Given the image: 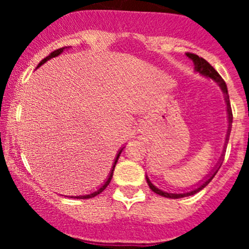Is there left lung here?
I'll list each match as a JSON object with an SVG mask.
<instances>
[{"mask_svg": "<svg viewBox=\"0 0 249 249\" xmlns=\"http://www.w3.org/2000/svg\"><path fill=\"white\" fill-rule=\"evenodd\" d=\"M187 57L188 58H191L193 61V63H195V70L196 72H199L201 74H203V76L206 77H210V78H212V80H214L215 82L218 83L219 87L222 89V91H223V93L226 94V102H227V111H228V120H230V123H232V109H231V105H230V97H228V91H227V86H226V82H224L223 80H222V77L219 76L218 72L215 71L214 68L212 67V66L210 65V63L207 62L206 59L202 58V57H198L197 54L195 53H186ZM231 128V126H230ZM228 135H230V131H228ZM228 135H227V140H228ZM221 160H222V157H221ZM221 160L218 162V164H217V167L214 168V171H213V173H211L208 177L204 179L203 182H202L201 184H198L197 186V188H195V190L190 191V192H186V193H168V192H163V191H160V188H157L156 186H153V184L151 183V181H149V178L146 177L147 179V183H148L149 188H151L152 191L155 193H157V195L160 196H163V197H167V198H182V197H188V196H193L196 195L197 192H199L201 190H203L204 187L207 186V184L210 183L211 181L213 179V177L215 176V173L218 172L219 167H221Z\"/></svg>", "mask_w": 249, "mask_h": 249, "instance_id": "8db88e82", "label": "left lung"}]
</instances>
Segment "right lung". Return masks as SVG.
Returning <instances> with one entry per match:
<instances>
[{"mask_svg": "<svg viewBox=\"0 0 249 249\" xmlns=\"http://www.w3.org/2000/svg\"><path fill=\"white\" fill-rule=\"evenodd\" d=\"M66 50V47H62V48H58V50H56V51H53V52H51L50 54H48L47 57H46V58H43L42 61H41V62L38 63V66H37V67H39V66L41 65H43V63L46 62V61H48V59H51V58H53V57H56V56H58V54H61L63 52V51ZM122 149L123 148H121L120 149V152H118L117 153V157H116V160H114V162H113V166H112V169H111V172H109V176H108V178H107V179H106V182L105 183L102 184V186L100 187V188H98L97 191H96V192H93V193H89V195H86V196H71V198H78V199H87V198H93V197H96V196L97 195H100L101 192H103V191L106 190V187L108 186L109 184V182H111V179H112V176H113V171H114V167H116V163H117V160H118V157H120V155H121V152H122Z\"/></svg>", "mask_w": 249, "mask_h": 249, "instance_id": "right-lung-1", "label": "right lung"}]
</instances>
